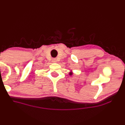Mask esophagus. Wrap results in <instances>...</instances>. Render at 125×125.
Here are the masks:
<instances>
[{
  "mask_svg": "<svg viewBox=\"0 0 125 125\" xmlns=\"http://www.w3.org/2000/svg\"><path fill=\"white\" fill-rule=\"evenodd\" d=\"M52 62L53 63H56V62H57L56 59V58H53L52 59Z\"/></svg>",
  "mask_w": 125,
  "mask_h": 125,
  "instance_id": "34e87169",
  "label": "esophagus"
}]
</instances>
